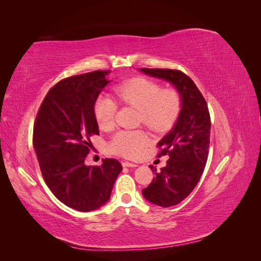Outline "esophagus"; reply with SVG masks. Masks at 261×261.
Segmentation results:
<instances>
[{"label": "esophagus", "instance_id": "1", "mask_svg": "<svg viewBox=\"0 0 261 261\" xmlns=\"http://www.w3.org/2000/svg\"><path fill=\"white\" fill-rule=\"evenodd\" d=\"M122 166H123V167H137L136 164L129 163V162H123L122 163Z\"/></svg>", "mask_w": 261, "mask_h": 261}]
</instances>
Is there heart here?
<instances>
[{"mask_svg":"<svg viewBox=\"0 0 261 261\" xmlns=\"http://www.w3.org/2000/svg\"><path fill=\"white\" fill-rule=\"evenodd\" d=\"M121 104L139 110V122L151 131L164 132L175 124L181 111V95L174 87L162 88L158 82L147 77H135L120 83L113 90ZM116 103L110 96L98 97L94 104V116L98 126L109 130L114 124ZM142 130H120L111 138L109 150L125 158H135L147 143Z\"/></svg>","mask_w":261,"mask_h":261,"instance_id":"obj_1","label":"heart"}]
</instances>
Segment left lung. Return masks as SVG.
Here are the masks:
<instances>
[{
    "mask_svg": "<svg viewBox=\"0 0 261 261\" xmlns=\"http://www.w3.org/2000/svg\"><path fill=\"white\" fill-rule=\"evenodd\" d=\"M141 71L173 83L181 95V111L169 134L158 142L157 157L167 156V165L157 171L142 194L149 202L168 207L180 203L195 188L207 162L211 118L202 93L191 77L177 69L141 68Z\"/></svg>",
    "mask_w": 261,
    "mask_h": 261,
    "instance_id": "1",
    "label": "left lung"
}]
</instances>
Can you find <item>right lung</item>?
<instances>
[{"instance_id": "right-lung-1", "label": "right lung", "mask_w": 261, "mask_h": 261, "mask_svg": "<svg viewBox=\"0 0 261 261\" xmlns=\"http://www.w3.org/2000/svg\"><path fill=\"white\" fill-rule=\"evenodd\" d=\"M110 70L67 77L53 86L38 110L33 147L49 190L68 207L90 212L109 201L122 166L105 158L86 166L91 137L98 135L94 104L110 82Z\"/></svg>"}]
</instances>
